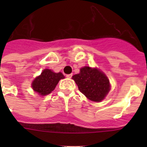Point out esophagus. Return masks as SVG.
Listing matches in <instances>:
<instances>
[{
    "label": "esophagus",
    "instance_id": "34e87169",
    "mask_svg": "<svg viewBox=\"0 0 147 147\" xmlns=\"http://www.w3.org/2000/svg\"><path fill=\"white\" fill-rule=\"evenodd\" d=\"M72 76H73L72 74H67V75H66V77L69 78V79H70V78L72 77Z\"/></svg>",
    "mask_w": 147,
    "mask_h": 147
}]
</instances>
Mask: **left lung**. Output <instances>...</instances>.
Instances as JSON below:
<instances>
[{
    "mask_svg": "<svg viewBox=\"0 0 147 147\" xmlns=\"http://www.w3.org/2000/svg\"><path fill=\"white\" fill-rule=\"evenodd\" d=\"M72 79L80 91L93 102H100L105 99L110 90L108 78L98 68L85 66L80 69V74L74 75Z\"/></svg>",
    "mask_w": 147,
    "mask_h": 147,
    "instance_id": "left-lung-1",
    "label": "left lung"
}]
</instances>
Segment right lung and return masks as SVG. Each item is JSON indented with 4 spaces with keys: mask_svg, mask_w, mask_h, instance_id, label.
I'll return each instance as SVG.
<instances>
[{
    "mask_svg": "<svg viewBox=\"0 0 147 147\" xmlns=\"http://www.w3.org/2000/svg\"><path fill=\"white\" fill-rule=\"evenodd\" d=\"M64 78V75L61 72L54 73L50 69H44L41 74L32 82V88L39 95L44 96L51 93L59 80Z\"/></svg>",
    "mask_w": 147,
    "mask_h": 147,
    "instance_id": "obj_1",
    "label": "right lung"
}]
</instances>
